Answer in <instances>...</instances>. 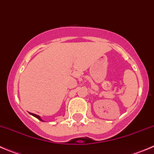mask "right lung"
I'll use <instances>...</instances> for the list:
<instances>
[{
  "label": "right lung",
  "instance_id": "obj_1",
  "mask_svg": "<svg viewBox=\"0 0 154 154\" xmlns=\"http://www.w3.org/2000/svg\"><path fill=\"white\" fill-rule=\"evenodd\" d=\"M30 115H32V116H33L34 117H35V118H36V119H38V120H40V121H42V122H43V120L41 119V117H40V116H38V115L33 114V113H30Z\"/></svg>",
  "mask_w": 154,
  "mask_h": 154
}]
</instances>
